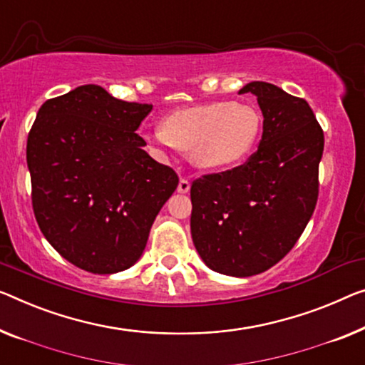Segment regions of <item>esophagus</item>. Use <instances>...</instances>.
Masks as SVG:
<instances>
[{
  "mask_svg": "<svg viewBox=\"0 0 365 365\" xmlns=\"http://www.w3.org/2000/svg\"><path fill=\"white\" fill-rule=\"evenodd\" d=\"M178 193H188L190 192V182L187 178H180V182H178Z\"/></svg>",
  "mask_w": 365,
  "mask_h": 365,
  "instance_id": "34e87169",
  "label": "esophagus"
}]
</instances>
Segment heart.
<instances>
[{"mask_svg":"<svg viewBox=\"0 0 365 365\" xmlns=\"http://www.w3.org/2000/svg\"><path fill=\"white\" fill-rule=\"evenodd\" d=\"M260 129L262 116L252 105L210 101L170 111L160 129L144 138L152 148L187 152L205 170H226L247 159L257 145Z\"/></svg>","mask_w":365,"mask_h":365,"instance_id":"1","label":"heart"}]
</instances>
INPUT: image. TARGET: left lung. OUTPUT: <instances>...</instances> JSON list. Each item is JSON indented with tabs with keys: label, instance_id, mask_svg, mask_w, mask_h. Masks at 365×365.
<instances>
[{
	"label": "left lung",
	"instance_id": "8db88e82",
	"mask_svg": "<svg viewBox=\"0 0 365 365\" xmlns=\"http://www.w3.org/2000/svg\"><path fill=\"white\" fill-rule=\"evenodd\" d=\"M239 93L257 96L262 139L246 164L193 180L190 227L211 270L251 277L284 259L307 227L318 201L324 134L303 98L265 81Z\"/></svg>",
	"mask_w": 365,
	"mask_h": 365
}]
</instances>
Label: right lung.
<instances>
[{
	"instance_id": "1",
	"label": "right lung",
	"mask_w": 365,
	"mask_h": 365,
	"mask_svg": "<svg viewBox=\"0 0 365 365\" xmlns=\"http://www.w3.org/2000/svg\"><path fill=\"white\" fill-rule=\"evenodd\" d=\"M150 111L83 85L43 103L27 135L37 225L63 259L91 274L138 262L178 185L135 134Z\"/></svg>"
}]
</instances>
